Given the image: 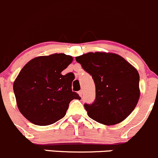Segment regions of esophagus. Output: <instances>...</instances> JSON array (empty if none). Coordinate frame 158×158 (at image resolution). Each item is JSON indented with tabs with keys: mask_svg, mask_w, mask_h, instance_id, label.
Returning <instances> with one entry per match:
<instances>
[{
	"mask_svg": "<svg viewBox=\"0 0 158 158\" xmlns=\"http://www.w3.org/2000/svg\"><path fill=\"white\" fill-rule=\"evenodd\" d=\"M78 94H79V95L80 96V97H82V90H79V92H78Z\"/></svg>",
	"mask_w": 158,
	"mask_h": 158,
	"instance_id": "34e87169",
	"label": "esophagus"
}]
</instances>
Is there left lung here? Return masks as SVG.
I'll return each instance as SVG.
<instances>
[{
	"label": "left lung",
	"mask_w": 158,
	"mask_h": 158,
	"mask_svg": "<svg viewBox=\"0 0 158 158\" xmlns=\"http://www.w3.org/2000/svg\"><path fill=\"white\" fill-rule=\"evenodd\" d=\"M76 60L92 76L95 83V100L84 104L88 116L107 126L126 119L139 98L136 69L122 57L110 53H87Z\"/></svg>",
	"instance_id": "left-lung-1"
}]
</instances>
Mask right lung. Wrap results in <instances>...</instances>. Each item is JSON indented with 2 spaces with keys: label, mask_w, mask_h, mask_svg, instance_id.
Masks as SVG:
<instances>
[{
  "label": "right lung",
  "mask_w": 158,
  "mask_h": 158,
  "mask_svg": "<svg viewBox=\"0 0 158 158\" xmlns=\"http://www.w3.org/2000/svg\"><path fill=\"white\" fill-rule=\"evenodd\" d=\"M72 61L64 54L35 57L27 63L13 85L18 107L37 126H48L64 117L69 103L81 97L72 89L73 79L61 72Z\"/></svg>",
  "instance_id": "add662e5"
}]
</instances>
